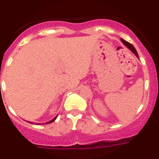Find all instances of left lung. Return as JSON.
Wrapping results in <instances>:
<instances>
[{"label":"left lung","mask_w":159,"mask_h":159,"mask_svg":"<svg viewBox=\"0 0 159 159\" xmlns=\"http://www.w3.org/2000/svg\"><path fill=\"white\" fill-rule=\"evenodd\" d=\"M121 41H122V43H123V44H124V45L127 48L130 49V51H131L132 52H133L134 55H135L137 58H139V55H138L137 51H136V49L134 48V47L133 45H132L131 43H129V42L126 41V40H123V39H121Z\"/></svg>","instance_id":"left-lung-1"}]
</instances>
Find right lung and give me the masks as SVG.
Returning a JSON list of instances; mask_svg holds the SVG:
<instances>
[{
    "label": "right lung",
    "mask_w": 159,
    "mask_h": 159,
    "mask_svg": "<svg viewBox=\"0 0 159 159\" xmlns=\"http://www.w3.org/2000/svg\"><path fill=\"white\" fill-rule=\"evenodd\" d=\"M57 116H56V117H55L54 119H52V120H50V121H49V122H47V123H48H48H52V122H54L55 120H56V119H57Z\"/></svg>",
    "instance_id": "obj_1"
}]
</instances>
